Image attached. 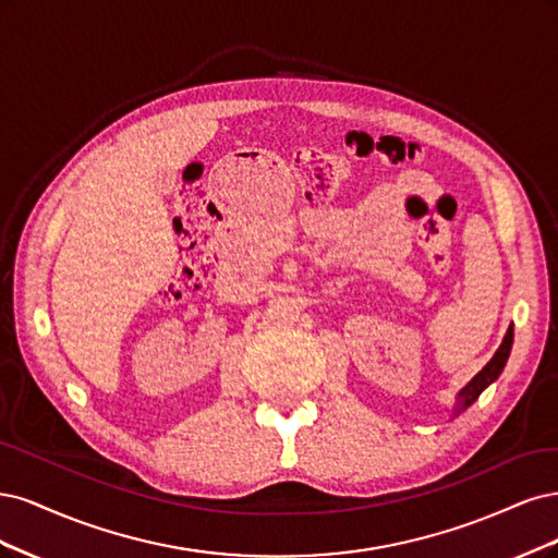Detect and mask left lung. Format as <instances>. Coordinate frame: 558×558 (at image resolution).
<instances>
[{
  "mask_svg": "<svg viewBox=\"0 0 558 558\" xmlns=\"http://www.w3.org/2000/svg\"><path fill=\"white\" fill-rule=\"evenodd\" d=\"M512 340H514V329H512V325H510V329H508L506 338H502L500 348H498V350H496V354L492 356V362H489L487 366H484V368L473 377V380L459 391V399H457L454 415H459L461 410H465L469 405H473V403L477 401L480 393L496 380V377L500 375V371H502V368H506V362H508L510 350H512Z\"/></svg>",
  "mask_w": 558,
  "mask_h": 558,
  "instance_id": "8db88e82",
  "label": "left lung"
}]
</instances>
